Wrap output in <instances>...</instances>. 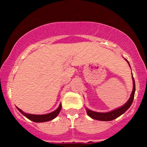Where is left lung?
I'll list each match as a JSON object with an SVG mask.
<instances>
[{"instance_id":"8db88e82","label":"left lung","mask_w":147,"mask_h":147,"mask_svg":"<svg viewBox=\"0 0 147 147\" xmlns=\"http://www.w3.org/2000/svg\"><path fill=\"white\" fill-rule=\"evenodd\" d=\"M125 60L128 62V63L129 64V62L128 61V60L126 59ZM132 80H133V90H132V92L129 100H128V102H126L124 105L122 106V107H120L119 108L112 110L111 112H105V113L96 112L92 111V110H90L89 109H87L86 111H87V114H88V116H89L90 117H91L92 118H93V119L101 120V121H111V120L116 119V118H117L118 116H121L122 114H124V112L130 107V106L132 105V102H133L134 100V93H135V82H134L133 76H132Z\"/></svg>"}]
</instances>
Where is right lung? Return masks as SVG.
Listing matches in <instances>:
<instances>
[{
	"label": "right lung",
	"instance_id": "add662e5",
	"mask_svg": "<svg viewBox=\"0 0 147 147\" xmlns=\"http://www.w3.org/2000/svg\"><path fill=\"white\" fill-rule=\"evenodd\" d=\"M19 111L21 112L22 114H23L25 117L29 118V120H32V121L35 122H47L49 121V120H53V118H55L56 116L58 115V114L59 113L60 110L61 109V104H60L59 107L56 110L51 112L49 114H43V115H35V114H26L25 112H23L21 109L17 108Z\"/></svg>",
	"mask_w": 147,
	"mask_h": 147
}]
</instances>
